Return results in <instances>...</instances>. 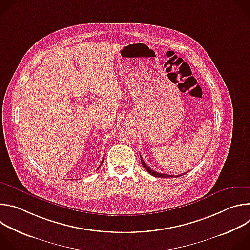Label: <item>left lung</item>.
<instances>
[{
    "label": "left lung",
    "instance_id": "obj_1",
    "mask_svg": "<svg viewBox=\"0 0 250 250\" xmlns=\"http://www.w3.org/2000/svg\"><path fill=\"white\" fill-rule=\"evenodd\" d=\"M140 160H141V164H142V166H144V167L146 168V170L150 175H152V176H154V177H161V178L173 177L172 175H167V174H163V173H158V172H155V171L151 170V169H150V167H148V165H146V162L144 161V159L141 158V156H140ZM182 175H183V174H182ZM182 175H180V176H182ZM176 177H179V175H177Z\"/></svg>",
    "mask_w": 250,
    "mask_h": 250
}]
</instances>
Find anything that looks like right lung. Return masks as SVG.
Listing matches in <instances>:
<instances>
[{
    "mask_svg": "<svg viewBox=\"0 0 250 250\" xmlns=\"http://www.w3.org/2000/svg\"><path fill=\"white\" fill-rule=\"evenodd\" d=\"M103 161H104V159H103V160H102V163H103ZM98 169H99V168H98Z\"/></svg>",
    "mask_w": 250,
    "mask_h": 250,
    "instance_id": "1",
    "label": "right lung"
}]
</instances>
